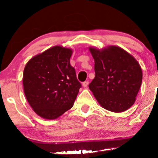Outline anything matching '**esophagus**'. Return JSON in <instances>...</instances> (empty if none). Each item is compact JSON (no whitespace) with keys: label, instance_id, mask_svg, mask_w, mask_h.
<instances>
[{"label":"esophagus","instance_id":"obj_1","mask_svg":"<svg viewBox=\"0 0 158 158\" xmlns=\"http://www.w3.org/2000/svg\"><path fill=\"white\" fill-rule=\"evenodd\" d=\"M88 84H89V82H88V81H84V82L82 83V86L84 87V88H87V87H88Z\"/></svg>","mask_w":158,"mask_h":158}]
</instances>
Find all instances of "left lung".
<instances>
[{
    "instance_id": "1",
    "label": "left lung",
    "mask_w": 158,
    "mask_h": 158,
    "mask_svg": "<svg viewBox=\"0 0 158 158\" xmlns=\"http://www.w3.org/2000/svg\"><path fill=\"white\" fill-rule=\"evenodd\" d=\"M94 59L95 78L89 88L105 109L119 113L135 102L142 83V69L133 56L119 47H90Z\"/></svg>"
}]
</instances>
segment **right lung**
I'll return each mask as SVG.
<instances>
[{"label": "right lung", "mask_w": 158, "mask_h": 158, "mask_svg": "<svg viewBox=\"0 0 158 158\" xmlns=\"http://www.w3.org/2000/svg\"><path fill=\"white\" fill-rule=\"evenodd\" d=\"M72 53V49L57 45L33 56L25 66V97L42 118L57 119L73 106L81 84L70 65Z\"/></svg>", "instance_id": "1"}]
</instances>
